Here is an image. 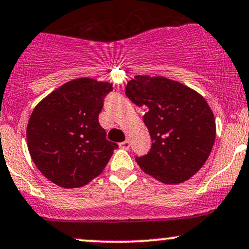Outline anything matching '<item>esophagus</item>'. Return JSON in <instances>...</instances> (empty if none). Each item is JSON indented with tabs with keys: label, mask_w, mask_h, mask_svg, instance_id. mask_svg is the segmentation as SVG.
Segmentation results:
<instances>
[{
	"label": "esophagus",
	"mask_w": 249,
	"mask_h": 249,
	"mask_svg": "<svg viewBox=\"0 0 249 249\" xmlns=\"http://www.w3.org/2000/svg\"><path fill=\"white\" fill-rule=\"evenodd\" d=\"M119 147H122V149L127 150V149H129V147H130V142H129V141L122 142V143H119Z\"/></svg>",
	"instance_id": "esophagus-1"
}]
</instances>
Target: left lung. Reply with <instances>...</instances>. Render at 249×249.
Wrapping results in <instances>:
<instances>
[{"instance_id": "left-lung-1", "label": "left lung", "mask_w": 249, "mask_h": 249, "mask_svg": "<svg viewBox=\"0 0 249 249\" xmlns=\"http://www.w3.org/2000/svg\"><path fill=\"white\" fill-rule=\"evenodd\" d=\"M125 94L144 106L151 149L136 157L144 173L165 184L189 179L208 160L216 135L214 114L204 98L181 83L137 75Z\"/></svg>"}]
</instances>
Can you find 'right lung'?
Listing matches in <instances>:
<instances>
[{
  "instance_id": "obj_1",
  "label": "right lung",
  "mask_w": 249,
  "mask_h": 249,
  "mask_svg": "<svg viewBox=\"0 0 249 249\" xmlns=\"http://www.w3.org/2000/svg\"><path fill=\"white\" fill-rule=\"evenodd\" d=\"M111 84L68 81L37 104L27 126L33 162L49 181L79 188L103 173L118 144L106 139L98 116Z\"/></svg>"
}]
</instances>
